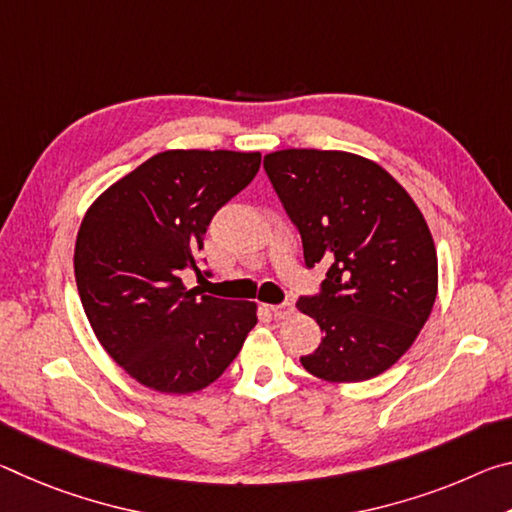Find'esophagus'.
I'll return each instance as SVG.
<instances>
[{"label":"esophagus","instance_id":"obj_1","mask_svg":"<svg viewBox=\"0 0 512 512\" xmlns=\"http://www.w3.org/2000/svg\"><path fill=\"white\" fill-rule=\"evenodd\" d=\"M271 314H273L275 318H287V316L293 314V305H291V302H282V305H273V307H271Z\"/></svg>","mask_w":512,"mask_h":512}]
</instances>
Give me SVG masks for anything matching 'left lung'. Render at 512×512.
<instances>
[{
  "label": "left lung",
  "mask_w": 512,
  "mask_h": 512,
  "mask_svg": "<svg viewBox=\"0 0 512 512\" xmlns=\"http://www.w3.org/2000/svg\"><path fill=\"white\" fill-rule=\"evenodd\" d=\"M266 176L302 239L307 268L327 266L298 309L323 332L307 372L352 384L381 375L418 339L438 293V257L418 205L377 162L345 151L284 149Z\"/></svg>",
  "instance_id": "obj_1"
}]
</instances>
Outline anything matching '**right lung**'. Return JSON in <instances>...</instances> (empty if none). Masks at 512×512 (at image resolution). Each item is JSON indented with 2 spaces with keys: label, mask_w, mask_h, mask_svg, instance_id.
Masks as SVG:
<instances>
[{
  "label": "right lung",
  "mask_w": 512,
  "mask_h": 512,
  "mask_svg": "<svg viewBox=\"0 0 512 512\" xmlns=\"http://www.w3.org/2000/svg\"><path fill=\"white\" fill-rule=\"evenodd\" d=\"M262 155L176 149L110 185L83 216L74 275L112 359L158 393L210 386L257 325V305L187 289L212 216L250 185Z\"/></svg>",
  "instance_id": "add662e5"
}]
</instances>
